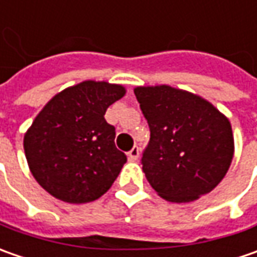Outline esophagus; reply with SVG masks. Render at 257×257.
<instances>
[{
  "label": "esophagus",
  "mask_w": 257,
  "mask_h": 257,
  "mask_svg": "<svg viewBox=\"0 0 257 257\" xmlns=\"http://www.w3.org/2000/svg\"><path fill=\"white\" fill-rule=\"evenodd\" d=\"M139 157H140V149L137 146H134L133 149L128 152V160L130 162H136V160H139Z\"/></svg>",
  "instance_id": "34e87169"
}]
</instances>
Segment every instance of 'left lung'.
<instances>
[{
  "label": "left lung",
  "mask_w": 257,
  "mask_h": 257,
  "mask_svg": "<svg viewBox=\"0 0 257 257\" xmlns=\"http://www.w3.org/2000/svg\"><path fill=\"white\" fill-rule=\"evenodd\" d=\"M134 94L150 127L142 157L150 186L173 203L212 192L234 153L229 118L200 95L170 85L136 87Z\"/></svg>",
  "instance_id": "obj_1"
}]
</instances>
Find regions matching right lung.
<instances>
[{
	"instance_id": "right-lung-1",
	"label": "right lung",
	"mask_w": 257,
	"mask_h": 257,
	"mask_svg": "<svg viewBox=\"0 0 257 257\" xmlns=\"http://www.w3.org/2000/svg\"><path fill=\"white\" fill-rule=\"evenodd\" d=\"M124 94L123 85L87 80L55 94L37 114L24 136L25 157L55 199L94 202L111 187L127 157L104 114Z\"/></svg>"
}]
</instances>
